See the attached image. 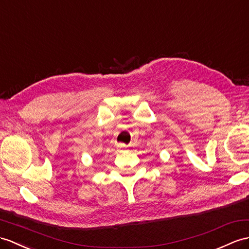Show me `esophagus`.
I'll list each match as a JSON object with an SVG mask.
<instances>
[{
	"mask_svg": "<svg viewBox=\"0 0 249 249\" xmlns=\"http://www.w3.org/2000/svg\"><path fill=\"white\" fill-rule=\"evenodd\" d=\"M118 148H119V149H124V148H125V144L119 143V144H118Z\"/></svg>",
	"mask_w": 249,
	"mask_h": 249,
	"instance_id": "obj_1",
	"label": "esophagus"
}]
</instances>
